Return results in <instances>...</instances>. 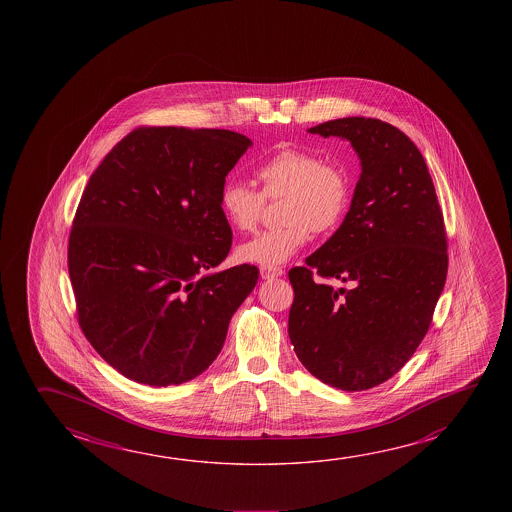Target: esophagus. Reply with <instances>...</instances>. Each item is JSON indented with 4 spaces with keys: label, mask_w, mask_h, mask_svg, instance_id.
Returning a JSON list of instances; mask_svg holds the SVG:
<instances>
[{
    "label": "esophagus",
    "mask_w": 512,
    "mask_h": 512,
    "mask_svg": "<svg viewBox=\"0 0 512 512\" xmlns=\"http://www.w3.org/2000/svg\"><path fill=\"white\" fill-rule=\"evenodd\" d=\"M284 271L282 268H262L260 269V277L264 280H273V278L282 277Z\"/></svg>",
    "instance_id": "obj_1"
}]
</instances>
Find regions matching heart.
I'll use <instances>...</instances> for the list:
<instances>
[{
	"mask_svg": "<svg viewBox=\"0 0 512 512\" xmlns=\"http://www.w3.org/2000/svg\"><path fill=\"white\" fill-rule=\"evenodd\" d=\"M255 175L262 193L241 180H228L219 194V207L228 225L252 232L259 225L264 198H282L284 227L255 235L241 244L235 257L260 268H278L309 243L312 232H334L350 207V180L341 166L323 162L302 148H284L262 160Z\"/></svg>",
	"mask_w": 512,
	"mask_h": 512,
	"instance_id": "1",
	"label": "heart"
}]
</instances>
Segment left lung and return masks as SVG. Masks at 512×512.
Returning a JSON list of instances; mask_svg holds the SVG:
<instances>
[{
	"instance_id": "8db88e82",
	"label": "left lung",
	"mask_w": 512,
	"mask_h": 512,
	"mask_svg": "<svg viewBox=\"0 0 512 512\" xmlns=\"http://www.w3.org/2000/svg\"><path fill=\"white\" fill-rule=\"evenodd\" d=\"M309 132L350 141L362 173L336 234L289 271V337L314 377L364 391L398 373L432 323L448 271L443 212L423 155L396 126L343 118Z\"/></svg>"
}]
</instances>
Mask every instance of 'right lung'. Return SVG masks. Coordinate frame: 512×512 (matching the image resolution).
Wrapping results in <instances>:
<instances>
[{"instance_id": "obj_1", "label": "right lung", "mask_w": 512, "mask_h": 512, "mask_svg": "<svg viewBox=\"0 0 512 512\" xmlns=\"http://www.w3.org/2000/svg\"><path fill=\"white\" fill-rule=\"evenodd\" d=\"M250 146L230 130L141 126L89 178L69 278L84 336L126 378L178 386L221 352L259 280L250 264L212 273L232 246L219 194Z\"/></svg>"}]
</instances>
